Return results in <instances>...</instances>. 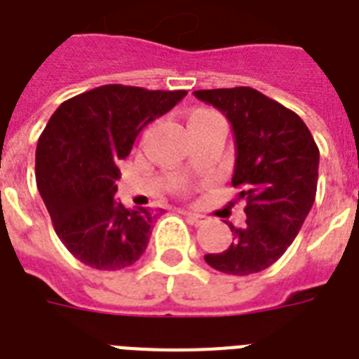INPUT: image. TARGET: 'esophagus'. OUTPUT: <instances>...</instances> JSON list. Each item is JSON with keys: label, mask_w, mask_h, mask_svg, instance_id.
I'll return each mask as SVG.
<instances>
[{"label": "esophagus", "mask_w": 359, "mask_h": 359, "mask_svg": "<svg viewBox=\"0 0 359 359\" xmlns=\"http://www.w3.org/2000/svg\"><path fill=\"white\" fill-rule=\"evenodd\" d=\"M186 216V219H188V222H190L191 225H203V224H207L208 222V218L207 216H203V214H199V212H191V210H184V212H182Z\"/></svg>", "instance_id": "obj_1"}]
</instances>
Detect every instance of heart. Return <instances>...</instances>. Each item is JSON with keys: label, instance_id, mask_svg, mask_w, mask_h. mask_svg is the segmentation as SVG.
Instances as JSON below:
<instances>
[{"label": "heart", "instance_id": "1", "mask_svg": "<svg viewBox=\"0 0 359 359\" xmlns=\"http://www.w3.org/2000/svg\"><path fill=\"white\" fill-rule=\"evenodd\" d=\"M208 114H212V111H205V109H199V111H194V114H191V117H190V121L199 119V117H205V115H208Z\"/></svg>", "mask_w": 359, "mask_h": 359}]
</instances>
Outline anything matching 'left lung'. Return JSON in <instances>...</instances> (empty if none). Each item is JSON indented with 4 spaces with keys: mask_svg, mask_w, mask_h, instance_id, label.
Listing matches in <instances>:
<instances>
[{
    "mask_svg": "<svg viewBox=\"0 0 359 359\" xmlns=\"http://www.w3.org/2000/svg\"><path fill=\"white\" fill-rule=\"evenodd\" d=\"M227 117L235 135L231 184L244 197V227L231 225L233 242L207 264L231 276L272 266L292 244L317 196L318 147L306 123L251 87L194 91Z\"/></svg>",
    "mask_w": 359,
    "mask_h": 359,
    "instance_id": "8db88e82",
    "label": "left lung"
}]
</instances>
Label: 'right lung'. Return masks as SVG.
Masks as SVG:
<instances>
[{"mask_svg":"<svg viewBox=\"0 0 359 359\" xmlns=\"http://www.w3.org/2000/svg\"><path fill=\"white\" fill-rule=\"evenodd\" d=\"M186 97V91L102 86L55 109L39 137L36 186L65 248L97 270L134 264L160 212L117 199L119 160L135 137Z\"/></svg>","mask_w":359,"mask_h":359,"instance_id":"add662e5","label":"right lung"}]
</instances>
